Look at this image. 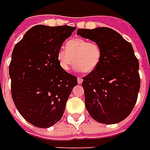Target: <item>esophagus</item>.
Returning <instances> with one entry per match:
<instances>
[{"mask_svg":"<svg viewBox=\"0 0 150 150\" xmlns=\"http://www.w3.org/2000/svg\"><path fill=\"white\" fill-rule=\"evenodd\" d=\"M82 81H83V80L81 77H77V82H78V84H81Z\"/></svg>","mask_w":150,"mask_h":150,"instance_id":"34e87169","label":"esophagus"}]
</instances>
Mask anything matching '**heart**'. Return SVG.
<instances>
[{
    "mask_svg": "<svg viewBox=\"0 0 150 150\" xmlns=\"http://www.w3.org/2000/svg\"><path fill=\"white\" fill-rule=\"evenodd\" d=\"M102 58V48L98 43L86 39H72L66 43V49L60 48L56 59L60 67L69 71L73 64L75 69L84 73H92L97 69Z\"/></svg>",
    "mask_w": 150,
    "mask_h": 150,
    "instance_id": "heart-1",
    "label": "heart"
}]
</instances>
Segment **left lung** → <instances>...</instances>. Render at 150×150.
<instances>
[{
	"label": "left lung",
	"mask_w": 150,
	"mask_h": 150,
	"mask_svg": "<svg viewBox=\"0 0 150 150\" xmlns=\"http://www.w3.org/2000/svg\"><path fill=\"white\" fill-rule=\"evenodd\" d=\"M77 35L102 48L97 69L82 78L86 110L101 124L121 122L132 111L141 85L139 62L132 44L108 27L78 29Z\"/></svg>",
	"instance_id": "left-lung-1"
}]
</instances>
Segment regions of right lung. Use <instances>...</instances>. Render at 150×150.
Wrapping results in <instances>:
<instances>
[{
	"instance_id": "add662e5",
	"label": "right lung",
	"mask_w": 150,
	"mask_h": 150,
	"mask_svg": "<svg viewBox=\"0 0 150 150\" xmlns=\"http://www.w3.org/2000/svg\"><path fill=\"white\" fill-rule=\"evenodd\" d=\"M76 27L37 25L13 50L9 64L16 107L35 127L50 128L61 120L77 79L59 65L56 55Z\"/></svg>"
}]
</instances>
